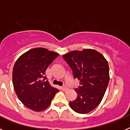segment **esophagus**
Wrapping results in <instances>:
<instances>
[{"instance_id": "34e87169", "label": "esophagus", "mask_w": 130, "mask_h": 130, "mask_svg": "<svg viewBox=\"0 0 130 130\" xmlns=\"http://www.w3.org/2000/svg\"><path fill=\"white\" fill-rule=\"evenodd\" d=\"M61 89L63 91H66V90H68V88L66 86H62V87H61Z\"/></svg>"}]
</instances>
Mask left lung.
Returning <instances> with one entry per match:
<instances>
[{
    "label": "left lung",
    "instance_id": "left-lung-1",
    "mask_svg": "<svg viewBox=\"0 0 130 130\" xmlns=\"http://www.w3.org/2000/svg\"><path fill=\"white\" fill-rule=\"evenodd\" d=\"M79 80L77 94L69 104L75 112L86 114L100 104L109 81V68L105 57L94 49L72 51L62 56Z\"/></svg>",
    "mask_w": 130,
    "mask_h": 130
}]
</instances>
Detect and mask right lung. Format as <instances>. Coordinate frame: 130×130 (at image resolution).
I'll return each instance as SVG.
<instances>
[{
    "label": "right lung",
    "instance_id": "right-lung-1",
    "mask_svg": "<svg viewBox=\"0 0 130 130\" xmlns=\"http://www.w3.org/2000/svg\"><path fill=\"white\" fill-rule=\"evenodd\" d=\"M59 54L43 47L32 49L21 55L13 68L12 81L18 98L34 111L50 105L58 89L45 81V71Z\"/></svg>",
    "mask_w": 130,
    "mask_h": 130
}]
</instances>
